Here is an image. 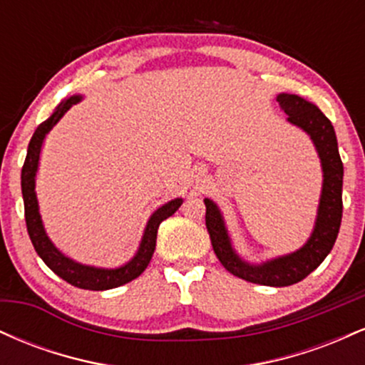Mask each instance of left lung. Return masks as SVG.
Here are the masks:
<instances>
[{
    "label": "left lung",
    "mask_w": 365,
    "mask_h": 365,
    "mask_svg": "<svg viewBox=\"0 0 365 365\" xmlns=\"http://www.w3.org/2000/svg\"><path fill=\"white\" fill-rule=\"evenodd\" d=\"M276 99H278L279 108L287 113L288 121L311 135L319 153L322 173H324L316 226L307 244L297 252L273 259L261 266L247 264L232 249L220 209L209 199L204 200V204H206V226L212 249L228 273L255 284L290 287L311 274L324 261L336 242L343 212V163L338 153L333 125L322 115L319 108L295 94H279Z\"/></svg>",
    "instance_id": "8db88e82"
}]
</instances>
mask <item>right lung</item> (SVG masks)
I'll use <instances>...</instances> for the list:
<instances>
[{
  "mask_svg": "<svg viewBox=\"0 0 365 365\" xmlns=\"http://www.w3.org/2000/svg\"><path fill=\"white\" fill-rule=\"evenodd\" d=\"M78 101H81V98H78V96H73V98L58 104V108L54 110L53 115L36 128L34 135H32L31 142H29L27 158H25V163L22 166V195L25 207V223H27L29 237H31L32 245H34L37 255L43 259L46 266H48L53 273H56L61 279H65L66 283L73 284V287L77 288H83V290H110V288L121 287V284L132 282L137 276L144 273L150 257H153L154 249H156L159 225H161L166 217L175 215V211L182 206L183 200H171V202L159 207L158 211L150 216L149 223L145 226L144 237H142L139 252L135 254V257H133L132 261L125 264V266L116 267V269H99V267L83 266V264L73 262L72 259L65 257V255L51 244L48 235H46L43 221H41L39 207H37V197L34 187L41 145H43L46 133H48L49 130L58 123V120H60L61 116Z\"/></svg>",
  "mask_w": 365,
  "mask_h": 365,
  "instance_id": "obj_1",
  "label": "right lung"
}]
</instances>
